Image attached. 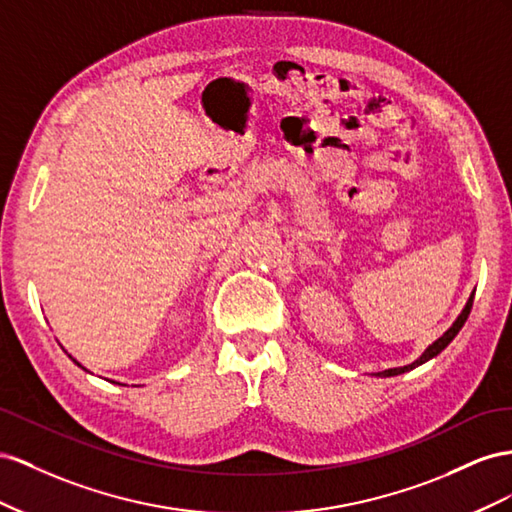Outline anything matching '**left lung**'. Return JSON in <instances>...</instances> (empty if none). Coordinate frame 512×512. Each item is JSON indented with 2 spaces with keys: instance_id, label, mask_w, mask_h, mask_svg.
Segmentation results:
<instances>
[{
  "instance_id": "8db88e82",
  "label": "left lung",
  "mask_w": 512,
  "mask_h": 512,
  "mask_svg": "<svg viewBox=\"0 0 512 512\" xmlns=\"http://www.w3.org/2000/svg\"><path fill=\"white\" fill-rule=\"evenodd\" d=\"M472 304H474V294L470 296V300H467V304H465V309H463V313L457 317V321H455V324H452L444 334H442V337L440 339H437L433 345H429L427 347V352L425 354H422L416 362H412V364H407V367H399V369H388V371H379L377 375L379 377H390V375H399V373H405V371H412V369H416L418 367V364H422V362H427V360H431L433 356H437V354H440L442 352V349L452 341V339H455L457 337V334H459V330L463 328V324H465V319H467V315H470V311H472Z\"/></svg>"
}]
</instances>
